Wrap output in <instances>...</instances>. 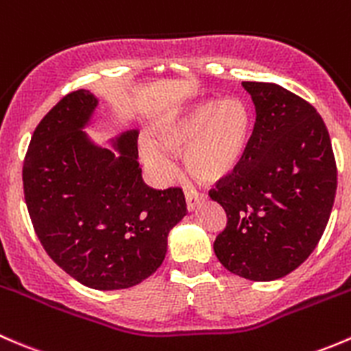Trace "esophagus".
<instances>
[{
  "instance_id": "1",
  "label": "esophagus",
  "mask_w": 351,
  "mask_h": 351,
  "mask_svg": "<svg viewBox=\"0 0 351 351\" xmlns=\"http://www.w3.org/2000/svg\"><path fill=\"white\" fill-rule=\"evenodd\" d=\"M184 194H186V204H187V209H189V211H194V209H196V206L206 197L204 194L197 193L196 189H191V187H187V189L184 191Z\"/></svg>"
}]
</instances>
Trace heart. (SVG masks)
Wrapping results in <instances>:
<instances>
[{
    "instance_id": "b5f03b06",
    "label": "heart",
    "mask_w": 351,
    "mask_h": 351,
    "mask_svg": "<svg viewBox=\"0 0 351 351\" xmlns=\"http://www.w3.org/2000/svg\"><path fill=\"white\" fill-rule=\"evenodd\" d=\"M252 114L240 97L208 101L164 121L155 130L156 143H142L143 164L160 182L174 176L167 152L184 154V165L194 179L215 182L237 169L248 147Z\"/></svg>"
}]
</instances>
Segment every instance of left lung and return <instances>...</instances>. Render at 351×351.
Here are the masks:
<instances>
[{"label":"left lung","instance_id":"obj_1","mask_svg":"<svg viewBox=\"0 0 351 351\" xmlns=\"http://www.w3.org/2000/svg\"><path fill=\"white\" fill-rule=\"evenodd\" d=\"M256 120L243 158L209 191L226 213L215 254L234 276L267 282L313 254L337 194L326 125L304 101L272 82H241Z\"/></svg>","mask_w":351,"mask_h":351}]
</instances>
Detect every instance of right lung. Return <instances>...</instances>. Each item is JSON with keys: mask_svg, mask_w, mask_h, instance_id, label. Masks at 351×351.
I'll return each mask as SVG.
<instances>
[{"mask_svg": "<svg viewBox=\"0 0 351 351\" xmlns=\"http://www.w3.org/2000/svg\"><path fill=\"white\" fill-rule=\"evenodd\" d=\"M97 97L69 93L35 128L23 162L25 202L50 258L97 291L128 289L164 262L167 237L187 215L179 187L152 189L138 164V130L96 145L86 126Z\"/></svg>", "mask_w": 351, "mask_h": 351, "instance_id": "right-lung-1", "label": "right lung"}]
</instances>
